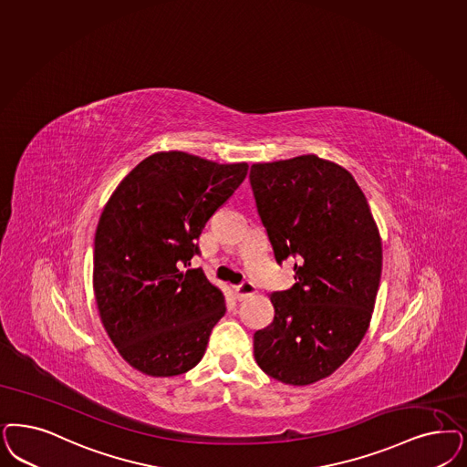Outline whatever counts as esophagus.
<instances>
[{"label":"esophagus","instance_id":"obj_1","mask_svg":"<svg viewBox=\"0 0 467 467\" xmlns=\"http://www.w3.org/2000/svg\"><path fill=\"white\" fill-rule=\"evenodd\" d=\"M255 293H257V288L252 283H242V285L234 286V295H236V298L240 302L244 300V298H248V296H252V295H255Z\"/></svg>","mask_w":467,"mask_h":467}]
</instances>
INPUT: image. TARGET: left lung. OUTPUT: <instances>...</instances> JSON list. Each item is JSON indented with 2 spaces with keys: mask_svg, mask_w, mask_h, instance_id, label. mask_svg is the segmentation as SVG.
<instances>
[{
  "mask_svg": "<svg viewBox=\"0 0 467 467\" xmlns=\"http://www.w3.org/2000/svg\"><path fill=\"white\" fill-rule=\"evenodd\" d=\"M250 184L277 264L295 285L271 295L274 321L254 335L258 368L293 386L331 376L369 327L383 248L354 176L316 155L254 163Z\"/></svg>",
  "mask_w": 467,
  "mask_h": 467,
  "instance_id": "8db88e82",
  "label": "left lung"
}]
</instances>
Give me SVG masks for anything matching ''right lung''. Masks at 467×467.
<instances>
[{
	"mask_svg": "<svg viewBox=\"0 0 467 467\" xmlns=\"http://www.w3.org/2000/svg\"><path fill=\"white\" fill-rule=\"evenodd\" d=\"M248 163L159 151L120 181L98 221L93 288L99 319L122 358L153 378L202 360L225 314L223 291L202 269L196 240L238 190Z\"/></svg>",
	"mask_w": 467,
	"mask_h": 467,
	"instance_id": "1",
	"label": "right lung"
}]
</instances>
